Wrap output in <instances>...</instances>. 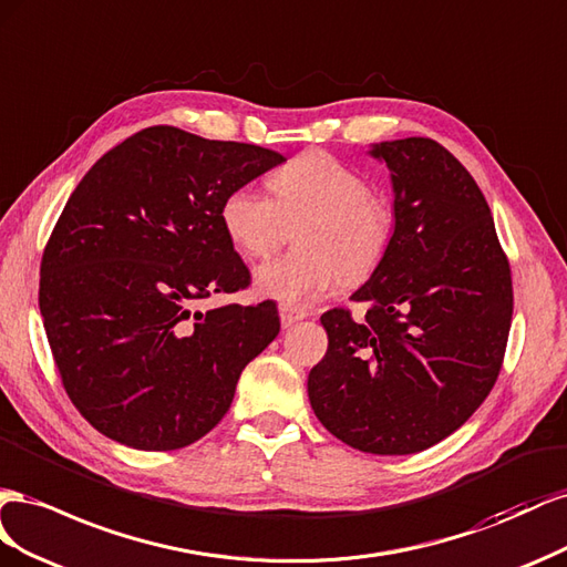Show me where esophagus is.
<instances>
[{"label": "esophagus", "instance_id": "1", "mask_svg": "<svg viewBox=\"0 0 567 567\" xmlns=\"http://www.w3.org/2000/svg\"><path fill=\"white\" fill-rule=\"evenodd\" d=\"M303 318H306L303 311L292 309V306H280V322H282V328H292L295 322H299V320H303Z\"/></svg>", "mask_w": 567, "mask_h": 567}]
</instances>
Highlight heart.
Segmentation results:
<instances>
[{"instance_id":"1","label":"heart","mask_w":567,"mask_h":567,"mask_svg":"<svg viewBox=\"0 0 567 567\" xmlns=\"http://www.w3.org/2000/svg\"><path fill=\"white\" fill-rule=\"evenodd\" d=\"M272 199L235 187L218 220L230 245L247 258L278 249L289 225H299V249L258 266L256 292L282 306H309L344 280L373 268L390 239L392 218L370 197L365 177L326 152H303L268 177Z\"/></svg>"}]
</instances>
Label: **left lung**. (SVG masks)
Masks as SVG:
<instances>
[{"mask_svg": "<svg viewBox=\"0 0 567 567\" xmlns=\"http://www.w3.org/2000/svg\"><path fill=\"white\" fill-rule=\"evenodd\" d=\"M394 233L368 282L365 313L320 316L328 351L309 373L316 417L337 440L406 456L454 434L498 378L513 316L511 268L487 199L430 137L380 142Z\"/></svg>", "mask_w": 567, "mask_h": 567, "instance_id": "left-lung-1", "label": "left lung"}]
</instances>
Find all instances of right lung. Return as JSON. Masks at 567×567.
Listing matches in <instances>:
<instances>
[{
    "mask_svg": "<svg viewBox=\"0 0 567 567\" xmlns=\"http://www.w3.org/2000/svg\"><path fill=\"white\" fill-rule=\"evenodd\" d=\"M282 161L154 125L73 189L42 256L40 313L69 399L109 440L140 451L202 440L278 337L275 301L204 313L192 303L249 285L220 202Z\"/></svg>",
    "mask_w": 567,
    "mask_h": 567,
    "instance_id": "add662e5",
    "label": "right lung"
}]
</instances>
